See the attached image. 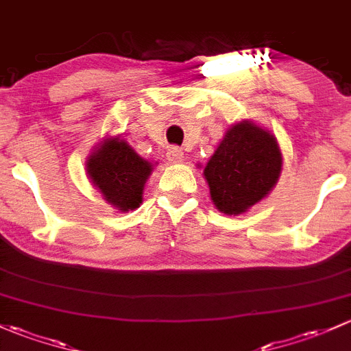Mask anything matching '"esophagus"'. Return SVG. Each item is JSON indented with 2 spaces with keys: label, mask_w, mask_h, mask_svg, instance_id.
Returning a JSON list of instances; mask_svg holds the SVG:
<instances>
[{
  "label": "esophagus",
  "mask_w": 351,
  "mask_h": 351,
  "mask_svg": "<svg viewBox=\"0 0 351 351\" xmlns=\"http://www.w3.org/2000/svg\"><path fill=\"white\" fill-rule=\"evenodd\" d=\"M167 158L171 162H182L184 160V152L180 147H169Z\"/></svg>",
  "instance_id": "1"
}]
</instances>
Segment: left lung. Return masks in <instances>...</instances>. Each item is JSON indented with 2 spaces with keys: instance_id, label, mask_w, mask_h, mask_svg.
Listing matches in <instances>:
<instances>
[{
  "instance_id": "1",
  "label": "left lung",
  "mask_w": 351,
  "mask_h": 351,
  "mask_svg": "<svg viewBox=\"0 0 351 351\" xmlns=\"http://www.w3.org/2000/svg\"><path fill=\"white\" fill-rule=\"evenodd\" d=\"M282 167L277 140L250 121L231 126L204 169L219 211L241 215L272 191Z\"/></svg>"
}]
</instances>
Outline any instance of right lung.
Here are the masks:
<instances>
[{"label":"right lung","instance_id":"right-lung-1","mask_svg":"<svg viewBox=\"0 0 351 351\" xmlns=\"http://www.w3.org/2000/svg\"><path fill=\"white\" fill-rule=\"evenodd\" d=\"M152 165L126 142L110 138L88 160V174L104 199L121 211L138 208Z\"/></svg>","mask_w":351,"mask_h":351}]
</instances>
